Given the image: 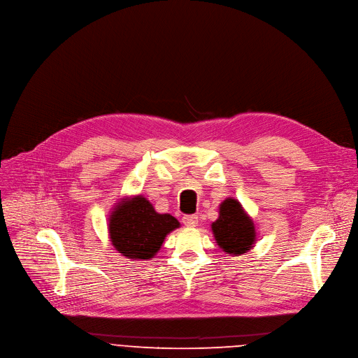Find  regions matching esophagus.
Returning <instances> with one entry per match:
<instances>
[{
    "instance_id": "34e87169",
    "label": "esophagus",
    "mask_w": 358,
    "mask_h": 358,
    "mask_svg": "<svg viewBox=\"0 0 358 358\" xmlns=\"http://www.w3.org/2000/svg\"><path fill=\"white\" fill-rule=\"evenodd\" d=\"M182 222L187 227H196L199 224V215L196 214H191V215H184L182 217Z\"/></svg>"
}]
</instances>
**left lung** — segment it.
<instances>
[{
  "mask_svg": "<svg viewBox=\"0 0 358 358\" xmlns=\"http://www.w3.org/2000/svg\"><path fill=\"white\" fill-rule=\"evenodd\" d=\"M211 229L218 245L230 255L248 251L255 241L254 224L234 199H227L220 206V217Z\"/></svg>",
  "mask_w": 358,
  "mask_h": 358,
  "instance_id": "8db88e82",
  "label": "left lung"
}]
</instances>
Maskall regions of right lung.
I'll return each mask as SVG.
<instances>
[{
	"instance_id": "obj_1",
	"label": "right lung",
	"mask_w": 358,
	"mask_h": 358,
	"mask_svg": "<svg viewBox=\"0 0 358 358\" xmlns=\"http://www.w3.org/2000/svg\"><path fill=\"white\" fill-rule=\"evenodd\" d=\"M180 227L170 214H158L148 200L138 196L121 203L110 217L113 245L128 258L150 259L166 236Z\"/></svg>"
}]
</instances>
